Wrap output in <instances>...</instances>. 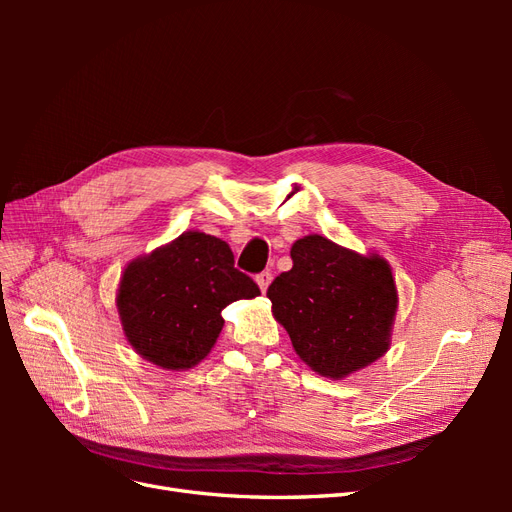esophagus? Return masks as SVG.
Listing matches in <instances>:
<instances>
[{
  "label": "esophagus",
  "mask_w": 512,
  "mask_h": 512,
  "mask_svg": "<svg viewBox=\"0 0 512 512\" xmlns=\"http://www.w3.org/2000/svg\"><path fill=\"white\" fill-rule=\"evenodd\" d=\"M271 280H273L271 271H262V273H258V275H256V284L260 286V290H262V292H267V288H269Z\"/></svg>",
  "instance_id": "34e87169"
}]
</instances>
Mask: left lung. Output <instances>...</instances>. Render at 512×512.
Masks as SVG:
<instances>
[{
  "mask_svg": "<svg viewBox=\"0 0 512 512\" xmlns=\"http://www.w3.org/2000/svg\"><path fill=\"white\" fill-rule=\"evenodd\" d=\"M292 269L267 290L301 359L320 376L344 378L389 350L397 312L391 267L320 235L294 241Z\"/></svg>",
  "mask_w": 512,
  "mask_h": 512,
  "instance_id": "left-lung-1",
  "label": "left lung"
}]
</instances>
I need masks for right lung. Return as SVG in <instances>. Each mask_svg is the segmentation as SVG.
I'll use <instances>...</instances> for the list:
<instances>
[{"label": "right lung", "mask_w": 512, "mask_h": 512, "mask_svg": "<svg viewBox=\"0 0 512 512\" xmlns=\"http://www.w3.org/2000/svg\"><path fill=\"white\" fill-rule=\"evenodd\" d=\"M260 294L250 275L235 269L226 241L183 232L123 271L117 307L132 348L164 369L200 363L218 339L222 309Z\"/></svg>", "instance_id": "add662e5"}]
</instances>
